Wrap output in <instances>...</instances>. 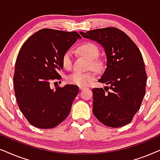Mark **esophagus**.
<instances>
[{
  "mask_svg": "<svg viewBox=\"0 0 160 160\" xmlns=\"http://www.w3.org/2000/svg\"><path fill=\"white\" fill-rule=\"evenodd\" d=\"M79 88H80V91H82V90H83V89L86 88V87H82V86H80V87H79Z\"/></svg>",
  "mask_w": 160,
  "mask_h": 160,
  "instance_id": "1",
  "label": "esophagus"
}]
</instances>
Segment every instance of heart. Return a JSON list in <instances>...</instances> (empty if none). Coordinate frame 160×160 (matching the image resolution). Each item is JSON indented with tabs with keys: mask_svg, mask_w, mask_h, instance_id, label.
<instances>
[{
	"mask_svg": "<svg viewBox=\"0 0 160 160\" xmlns=\"http://www.w3.org/2000/svg\"><path fill=\"white\" fill-rule=\"evenodd\" d=\"M77 50L79 53H80L90 61L89 68H92L93 69H99L100 63L95 60L99 55V50L96 44L91 43V42H86L79 47ZM72 62H73L72 52L71 50L66 51L61 58V63H62L63 67L67 70L71 69L72 67ZM94 79L95 74L92 72H88V73L74 72L67 76V80L70 84L83 87L88 86Z\"/></svg>",
	"mask_w": 160,
	"mask_h": 160,
	"instance_id": "b5f03b06",
	"label": "heart"
}]
</instances>
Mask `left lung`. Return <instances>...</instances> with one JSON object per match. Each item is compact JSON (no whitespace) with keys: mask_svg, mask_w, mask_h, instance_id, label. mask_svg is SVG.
I'll use <instances>...</instances> for the list:
<instances>
[{"mask_svg":"<svg viewBox=\"0 0 160 160\" xmlns=\"http://www.w3.org/2000/svg\"><path fill=\"white\" fill-rule=\"evenodd\" d=\"M80 33L101 44L107 57V67L98 81L110 86L93 88V115L110 127L128 124L140 109L146 93V72L141 52L132 40L116 28Z\"/></svg>","mask_w":160,"mask_h":160,"instance_id":"1","label":"left lung"}]
</instances>
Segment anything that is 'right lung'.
Returning a JSON list of instances; mask_svg holds the SVG:
<instances>
[{
    "label": "right lung",
    "instance_id": "1",
    "mask_svg": "<svg viewBox=\"0 0 160 160\" xmlns=\"http://www.w3.org/2000/svg\"><path fill=\"white\" fill-rule=\"evenodd\" d=\"M80 38L75 31L44 28L29 37L20 50L13 78L14 92L21 112L33 126L54 128L69 116L78 86L66 85L54 90L50 82L61 78L63 53Z\"/></svg>",
    "mask_w": 160,
    "mask_h": 160
}]
</instances>
